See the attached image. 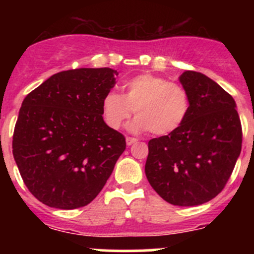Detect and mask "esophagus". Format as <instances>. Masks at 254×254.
I'll use <instances>...</instances> for the list:
<instances>
[{
  "label": "esophagus",
  "instance_id": "1",
  "mask_svg": "<svg viewBox=\"0 0 254 254\" xmlns=\"http://www.w3.org/2000/svg\"><path fill=\"white\" fill-rule=\"evenodd\" d=\"M137 140L135 139V137H127V146H131V145H134L135 142H136Z\"/></svg>",
  "mask_w": 254,
  "mask_h": 254
}]
</instances>
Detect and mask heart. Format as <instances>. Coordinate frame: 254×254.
<instances>
[{
	"mask_svg": "<svg viewBox=\"0 0 254 254\" xmlns=\"http://www.w3.org/2000/svg\"><path fill=\"white\" fill-rule=\"evenodd\" d=\"M190 108L187 89L161 76L142 73L123 84V94L109 91L102 98V115L113 130L127 124L132 113L137 115L130 130H150L153 135H168L184 123Z\"/></svg>",
	"mask_w": 254,
	"mask_h": 254,
	"instance_id": "obj_1",
	"label": "heart"
}]
</instances>
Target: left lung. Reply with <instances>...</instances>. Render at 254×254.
Instances as JSON below:
<instances>
[{
  "mask_svg": "<svg viewBox=\"0 0 254 254\" xmlns=\"http://www.w3.org/2000/svg\"><path fill=\"white\" fill-rule=\"evenodd\" d=\"M190 99L183 124L148 141L145 173L156 193L178 206L200 205L224 189L242 146L236 102L195 71L179 77Z\"/></svg>",
  "mask_w": 254,
  "mask_h": 254,
  "instance_id": "obj_1",
  "label": "left lung"
}]
</instances>
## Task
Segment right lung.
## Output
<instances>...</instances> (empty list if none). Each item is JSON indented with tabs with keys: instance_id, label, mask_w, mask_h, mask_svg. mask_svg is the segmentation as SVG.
<instances>
[{
	"instance_id": "add662e5",
	"label": "right lung",
	"mask_w": 254,
	"mask_h": 254,
	"mask_svg": "<svg viewBox=\"0 0 254 254\" xmlns=\"http://www.w3.org/2000/svg\"><path fill=\"white\" fill-rule=\"evenodd\" d=\"M113 68H76L49 77L23 101L13 157L30 193L71 210L91 203L127 147L104 123L102 98L115 86Z\"/></svg>"
}]
</instances>
